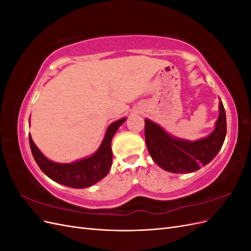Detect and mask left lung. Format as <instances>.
I'll list each match as a JSON object with an SVG mask.
<instances>
[{
  "instance_id": "obj_1",
  "label": "left lung",
  "mask_w": 251,
  "mask_h": 251,
  "mask_svg": "<svg viewBox=\"0 0 251 251\" xmlns=\"http://www.w3.org/2000/svg\"><path fill=\"white\" fill-rule=\"evenodd\" d=\"M144 135L149 153L156 164L175 174L193 173L208 164L221 150L226 136V114L220 100L215 128L206 137L191 141L174 137L148 118Z\"/></svg>"
}]
</instances>
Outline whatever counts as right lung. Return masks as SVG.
<instances>
[{"mask_svg":"<svg viewBox=\"0 0 251 251\" xmlns=\"http://www.w3.org/2000/svg\"><path fill=\"white\" fill-rule=\"evenodd\" d=\"M126 120V118L125 117L120 118L108 126L101 144L94 154L71 163H58L50 160L35 146L31 135L29 134V143L32 156L42 172L56 183L73 188L90 187L108 175L113 158L111 148L112 138Z\"/></svg>","mask_w":251,"mask_h":251,"instance_id":"1","label":"right lung"}]
</instances>
